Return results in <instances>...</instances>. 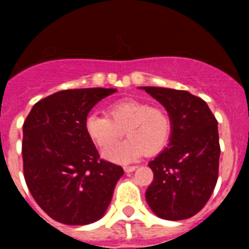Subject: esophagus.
<instances>
[{"label":"esophagus","mask_w":249,"mask_h":249,"mask_svg":"<svg viewBox=\"0 0 249 249\" xmlns=\"http://www.w3.org/2000/svg\"><path fill=\"white\" fill-rule=\"evenodd\" d=\"M137 169L136 165H130V166H124V170L126 173H130V172H134Z\"/></svg>","instance_id":"34e87169"}]
</instances>
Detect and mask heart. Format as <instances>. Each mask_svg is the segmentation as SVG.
<instances>
[{
    "mask_svg": "<svg viewBox=\"0 0 249 249\" xmlns=\"http://www.w3.org/2000/svg\"><path fill=\"white\" fill-rule=\"evenodd\" d=\"M107 113L109 117L90 113L85 120V130L90 140L102 151L108 148L103 152L107 160L129 163L144 152L155 155L169 141L172 121L168 112L160 107H150L146 102L129 98L108 106ZM124 130L129 138L114 146Z\"/></svg>",
    "mask_w": 249,
    "mask_h": 249,
    "instance_id": "obj_1",
    "label": "heart"
}]
</instances>
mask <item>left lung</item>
<instances>
[{"label": "left lung", "mask_w": 249, "mask_h": 249, "mask_svg": "<svg viewBox=\"0 0 249 249\" xmlns=\"http://www.w3.org/2000/svg\"><path fill=\"white\" fill-rule=\"evenodd\" d=\"M140 89L163 105L172 121L169 143L148 163L154 181L146 200L163 220H186L203 209L217 183L221 150L216 117L201 98L186 90Z\"/></svg>", "instance_id": "1"}]
</instances>
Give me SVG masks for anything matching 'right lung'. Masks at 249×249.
I'll list each match as a JSON object with an SVG mask.
<instances>
[{
	"instance_id": "right-lung-1",
	"label": "right lung",
	"mask_w": 249,
	"mask_h": 249,
	"mask_svg": "<svg viewBox=\"0 0 249 249\" xmlns=\"http://www.w3.org/2000/svg\"><path fill=\"white\" fill-rule=\"evenodd\" d=\"M116 89L62 90L33 106L23 124V169L33 199L60 224L89 225L105 216L120 165L99 159L85 130L90 109Z\"/></svg>"
}]
</instances>
